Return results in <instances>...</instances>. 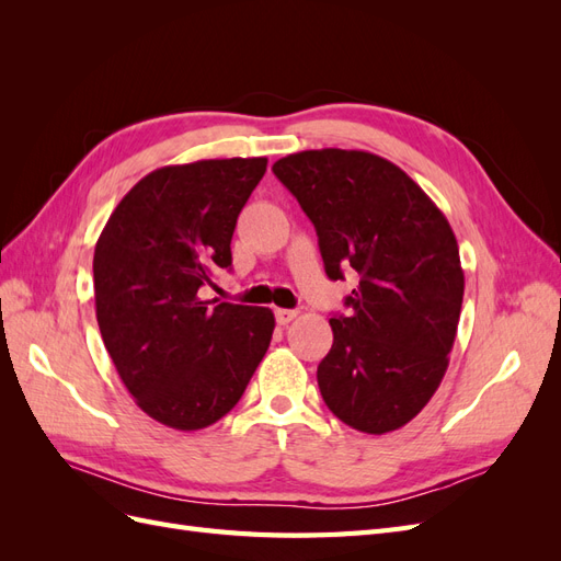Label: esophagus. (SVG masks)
Wrapping results in <instances>:
<instances>
[{"label":"esophagus","instance_id":"1","mask_svg":"<svg viewBox=\"0 0 561 561\" xmlns=\"http://www.w3.org/2000/svg\"><path fill=\"white\" fill-rule=\"evenodd\" d=\"M297 318L295 309H276V320L278 325H287V322H293Z\"/></svg>","mask_w":561,"mask_h":561}]
</instances>
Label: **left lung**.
<instances>
[{
    "mask_svg": "<svg viewBox=\"0 0 561 561\" xmlns=\"http://www.w3.org/2000/svg\"><path fill=\"white\" fill-rule=\"evenodd\" d=\"M274 175L313 222L325 274H358L351 313L330 318L320 396L355 431H396L433 398L456 339L463 268L447 217L369 151H299L276 161Z\"/></svg>",
    "mask_w": 561,
    "mask_h": 561,
    "instance_id": "obj_1",
    "label": "left lung"
}]
</instances>
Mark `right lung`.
Returning a JSON list of instances; mask_svg holds the SVG:
<instances>
[{
  "instance_id": "obj_1",
  "label": "right lung",
  "mask_w": 561,
  "mask_h": 561,
  "mask_svg": "<svg viewBox=\"0 0 561 561\" xmlns=\"http://www.w3.org/2000/svg\"><path fill=\"white\" fill-rule=\"evenodd\" d=\"M266 159H208L145 175L110 215L93 254L105 348L140 410L201 431L241 400L271 344V309L203 299L231 268V236Z\"/></svg>"
}]
</instances>
